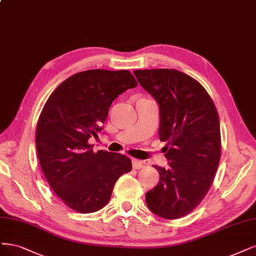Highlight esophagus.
I'll return each instance as SVG.
<instances>
[{
    "mask_svg": "<svg viewBox=\"0 0 256 256\" xmlns=\"http://www.w3.org/2000/svg\"><path fill=\"white\" fill-rule=\"evenodd\" d=\"M132 166L134 170H140L145 166V163L140 160H136V158H132Z\"/></svg>",
    "mask_w": 256,
    "mask_h": 256,
    "instance_id": "esophagus-1",
    "label": "esophagus"
}]
</instances>
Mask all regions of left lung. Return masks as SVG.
Returning <instances> with one entry per match:
<instances>
[{"mask_svg":"<svg viewBox=\"0 0 256 256\" xmlns=\"http://www.w3.org/2000/svg\"><path fill=\"white\" fill-rule=\"evenodd\" d=\"M134 74L158 104V136L166 142L170 166L154 165L160 180L146 192V204L162 218H181L213 184L222 154L218 112L204 88L177 70H136Z\"/></svg>","mask_w":256,"mask_h":256,"instance_id":"1","label":"left lung"}]
</instances>
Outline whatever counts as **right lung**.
<instances>
[{
    "label": "right lung",
    "mask_w": 256,
    "mask_h": 256,
    "mask_svg": "<svg viewBox=\"0 0 256 256\" xmlns=\"http://www.w3.org/2000/svg\"><path fill=\"white\" fill-rule=\"evenodd\" d=\"M138 86L127 70H88L50 94L36 129V147L50 186L70 208L93 213L108 204L114 184L132 170L124 154L93 152L89 138L102 131L118 96Z\"/></svg>",
    "instance_id": "1"
}]
</instances>
